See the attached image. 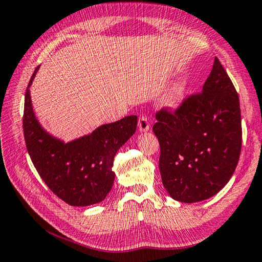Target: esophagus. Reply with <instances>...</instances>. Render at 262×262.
<instances>
[{"label":"esophagus","instance_id":"obj_1","mask_svg":"<svg viewBox=\"0 0 262 262\" xmlns=\"http://www.w3.org/2000/svg\"><path fill=\"white\" fill-rule=\"evenodd\" d=\"M138 126H139V129L141 132H147V130L150 129L149 121H148V118L146 115H140Z\"/></svg>","mask_w":262,"mask_h":262}]
</instances>
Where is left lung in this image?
I'll list each match as a JSON object with an SVG mask.
<instances>
[{
  "label": "left lung",
  "instance_id": "1",
  "mask_svg": "<svg viewBox=\"0 0 262 262\" xmlns=\"http://www.w3.org/2000/svg\"><path fill=\"white\" fill-rule=\"evenodd\" d=\"M155 118L159 169L170 196L192 204L220 192L239 162L243 127L239 95L217 57L202 92Z\"/></svg>",
  "mask_w": 262,
  "mask_h": 262
}]
</instances>
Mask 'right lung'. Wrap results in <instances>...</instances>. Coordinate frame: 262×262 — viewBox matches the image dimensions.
Segmentation results:
<instances>
[{"mask_svg":"<svg viewBox=\"0 0 262 262\" xmlns=\"http://www.w3.org/2000/svg\"><path fill=\"white\" fill-rule=\"evenodd\" d=\"M25 95L23 134L29 156L49 189L70 206L99 204L111 192L116 151L136 130V115L103 124L92 134L63 143L43 130L31 107L29 85Z\"/></svg>","mask_w":262,"mask_h":262,"instance_id":"obj_1","label":"right lung"}]
</instances>
